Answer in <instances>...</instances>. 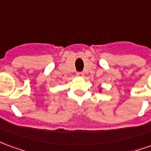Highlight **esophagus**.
I'll list each match as a JSON object with an SVG mask.
<instances>
[{"label": "esophagus", "instance_id": "obj_1", "mask_svg": "<svg viewBox=\"0 0 151 151\" xmlns=\"http://www.w3.org/2000/svg\"><path fill=\"white\" fill-rule=\"evenodd\" d=\"M76 75L78 76V77H79V78H82V77L84 76V73L78 72L77 73H76Z\"/></svg>", "mask_w": 151, "mask_h": 151}]
</instances>
